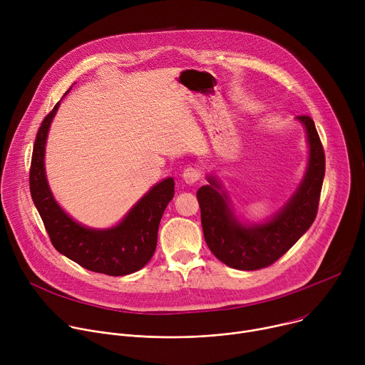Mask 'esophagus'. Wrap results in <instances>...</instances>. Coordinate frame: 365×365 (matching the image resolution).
Returning a JSON list of instances; mask_svg holds the SVG:
<instances>
[{
    "instance_id": "34e87169",
    "label": "esophagus",
    "mask_w": 365,
    "mask_h": 365,
    "mask_svg": "<svg viewBox=\"0 0 365 365\" xmlns=\"http://www.w3.org/2000/svg\"><path fill=\"white\" fill-rule=\"evenodd\" d=\"M183 180L187 183V185H193L196 183L197 180L201 179V170L196 169V168H186L183 170V175H182Z\"/></svg>"
}]
</instances>
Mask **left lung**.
<instances>
[{
	"label": "left lung",
	"mask_w": 365,
	"mask_h": 365,
	"mask_svg": "<svg viewBox=\"0 0 365 365\" xmlns=\"http://www.w3.org/2000/svg\"><path fill=\"white\" fill-rule=\"evenodd\" d=\"M295 119L306 128L307 170L288 202L271 220L242 224L214 176H208L210 185L196 192L205 242L214 256L230 268L256 271L269 267L295 245L316 218L324 178V151L313 119L307 115Z\"/></svg>",
	"instance_id": "left-lung-1"
}]
</instances>
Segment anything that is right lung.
Segmentation results:
<instances>
[{"label":"right lung","mask_w":365,"mask_h":365,"mask_svg":"<svg viewBox=\"0 0 365 365\" xmlns=\"http://www.w3.org/2000/svg\"><path fill=\"white\" fill-rule=\"evenodd\" d=\"M59 103L45 116L38 130L29 173L31 200L49 239L59 253L88 271L110 277L137 272L155 252L160 220L175 196V180L168 178L153 186L112 228L96 230L78 224L58 205L45 175V144Z\"/></svg>","instance_id":"right-lung-1"}]
</instances>
